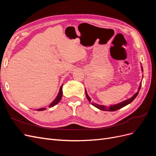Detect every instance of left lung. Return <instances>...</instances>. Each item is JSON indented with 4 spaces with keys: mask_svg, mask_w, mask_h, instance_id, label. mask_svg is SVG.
Here are the masks:
<instances>
[{
    "mask_svg": "<svg viewBox=\"0 0 156 156\" xmlns=\"http://www.w3.org/2000/svg\"><path fill=\"white\" fill-rule=\"evenodd\" d=\"M141 68H142V72H143V66H141ZM140 87H141V83H140V86H139V90H138V92H136V94H135L134 95H133V96H132L131 98L127 99V100H125V101H122V102H121V103H117V104L111 105H110L109 107H107V106H105V105H98V104H97V103H91V104H92V105H94V107H96V108H99V109L102 110V111H116V110L120 109V108H122V107H124L126 106L127 105L129 104L130 103H131L132 101H133L135 100V98L136 96H137L138 94H139V91L140 90ZM85 93H86V96H87V99H88V100L89 101V102H91V99L90 98V97L88 96V94H87V92L86 89H85Z\"/></svg>",
    "mask_w": 156,
    "mask_h": 156,
    "instance_id": "8db88e82",
    "label": "left lung"
}]
</instances>
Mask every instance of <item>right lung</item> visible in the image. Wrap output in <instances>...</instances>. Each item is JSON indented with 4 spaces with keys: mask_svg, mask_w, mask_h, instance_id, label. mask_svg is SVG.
Listing matches in <instances>:
<instances>
[{
    "mask_svg": "<svg viewBox=\"0 0 156 156\" xmlns=\"http://www.w3.org/2000/svg\"><path fill=\"white\" fill-rule=\"evenodd\" d=\"M62 85L63 84H62V86L60 87V90H59V92H58V95H57V96H56V98L55 99V100L52 102L51 104L49 105V107H53V106H55V105H56V104H57V103L60 101V100H61V98H62ZM46 109V108H38V109H37V111H44V110H45Z\"/></svg>",
    "mask_w": 156,
    "mask_h": 156,
    "instance_id": "right-lung-1",
    "label": "right lung"
}]
</instances>
